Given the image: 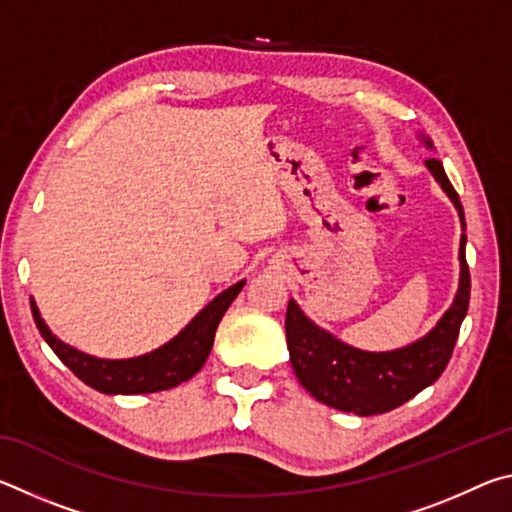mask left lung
Masks as SVG:
<instances>
[{
    "instance_id": "8db88e82",
    "label": "left lung",
    "mask_w": 512,
    "mask_h": 512,
    "mask_svg": "<svg viewBox=\"0 0 512 512\" xmlns=\"http://www.w3.org/2000/svg\"><path fill=\"white\" fill-rule=\"evenodd\" d=\"M427 146L431 142L427 140ZM429 171L452 198L465 228L463 205L449 183L440 160H427ZM461 282L454 305L445 311L438 325L424 339L393 352H363L334 339L332 334L302 314L296 300L287 307V348L293 372L302 386L332 409L377 415L393 411L422 388L431 386L452 359L463 318L470 305V268L465 262V235L461 237Z\"/></svg>"
}]
</instances>
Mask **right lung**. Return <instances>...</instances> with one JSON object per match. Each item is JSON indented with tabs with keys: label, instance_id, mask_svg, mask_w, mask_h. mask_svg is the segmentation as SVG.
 Returning <instances> with one entry per match:
<instances>
[{
	"label": "right lung",
	"instance_id": "1",
	"mask_svg": "<svg viewBox=\"0 0 512 512\" xmlns=\"http://www.w3.org/2000/svg\"><path fill=\"white\" fill-rule=\"evenodd\" d=\"M244 287V280L235 287L219 293L192 323H189L176 339H171L160 350L137 359L124 361H106L90 357L79 350L69 348L63 341H58L49 332L45 320L40 318L36 302L31 300L33 320L40 329L42 339L49 343V348L56 352V357L79 377L83 384L92 386L94 391L108 395H137V393H158L167 391L178 384H183L189 377H194L203 368L207 354L212 350L216 327L228 311L230 302L237 298V293Z\"/></svg>",
	"mask_w": 512,
	"mask_h": 512
}]
</instances>
